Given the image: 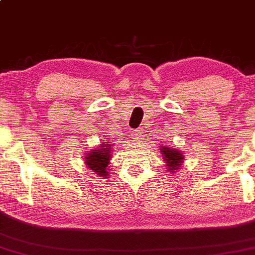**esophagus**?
<instances>
[{"label": "esophagus", "instance_id": "esophagus-1", "mask_svg": "<svg viewBox=\"0 0 255 255\" xmlns=\"http://www.w3.org/2000/svg\"><path fill=\"white\" fill-rule=\"evenodd\" d=\"M141 131L140 130H135L132 131V139L135 142H139L141 139Z\"/></svg>", "mask_w": 255, "mask_h": 255}]
</instances>
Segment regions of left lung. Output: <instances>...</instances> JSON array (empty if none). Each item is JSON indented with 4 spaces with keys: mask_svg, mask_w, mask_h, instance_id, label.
I'll return each mask as SVG.
<instances>
[{
    "mask_svg": "<svg viewBox=\"0 0 255 255\" xmlns=\"http://www.w3.org/2000/svg\"><path fill=\"white\" fill-rule=\"evenodd\" d=\"M159 148L161 155H163V160L165 161V166L167 167L166 168L167 172L169 174L177 173V170L182 167L185 161V156L183 155V152L166 145L160 146Z\"/></svg>",
    "mask_w": 255,
    "mask_h": 255,
    "instance_id": "obj_1",
    "label": "left lung"
}]
</instances>
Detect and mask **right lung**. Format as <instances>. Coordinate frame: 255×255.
<instances>
[{
  "label": "right lung",
  "instance_id": "right-lung-1",
  "mask_svg": "<svg viewBox=\"0 0 255 255\" xmlns=\"http://www.w3.org/2000/svg\"><path fill=\"white\" fill-rule=\"evenodd\" d=\"M113 146L114 143L101 142L99 146H97V148L86 152L85 158H83L86 167L89 170H92L99 177L107 178L109 176L108 165L112 160Z\"/></svg>",
  "mask_w": 255,
  "mask_h": 255
}]
</instances>
